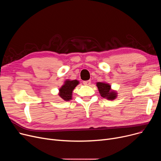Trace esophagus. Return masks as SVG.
<instances>
[{
  "label": "esophagus",
  "mask_w": 161,
  "mask_h": 161,
  "mask_svg": "<svg viewBox=\"0 0 161 161\" xmlns=\"http://www.w3.org/2000/svg\"><path fill=\"white\" fill-rule=\"evenodd\" d=\"M91 80L83 81V83L84 85H85V86H90V85H91Z\"/></svg>",
  "instance_id": "esophagus-1"
}]
</instances>
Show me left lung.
<instances>
[{
  "label": "left lung",
  "mask_w": 161,
  "mask_h": 161,
  "mask_svg": "<svg viewBox=\"0 0 161 161\" xmlns=\"http://www.w3.org/2000/svg\"><path fill=\"white\" fill-rule=\"evenodd\" d=\"M96 84L101 97L109 100H115L117 98V92L113 90L109 83L104 81H101L97 82Z\"/></svg>",
  "instance_id": "1"
}]
</instances>
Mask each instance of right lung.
I'll return each mask as SVG.
<instances>
[{
	"instance_id": "1",
	"label": "right lung",
	"mask_w": 161,
	"mask_h": 161,
	"mask_svg": "<svg viewBox=\"0 0 161 161\" xmlns=\"http://www.w3.org/2000/svg\"><path fill=\"white\" fill-rule=\"evenodd\" d=\"M80 83L78 80H66L63 85L58 89V96L63 100L69 101L72 98V92L75 87Z\"/></svg>"
}]
</instances>
